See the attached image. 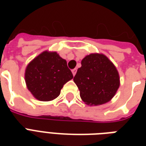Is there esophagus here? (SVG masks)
Here are the masks:
<instances>
[{
	"label": "esophagus",
	"instance_id": "1",
	"mask_svg": "<svg viewBox=\"0 0 146 146\" xmlns=\"http://www.w3.org/2000/svg\"><path fill=\"white\" fill-rule=\"evenodd\" d=\"M76 69H73V70H72V73H73V76H75L76 75Z\"/></svg>",
	"mask_w": 146,
	"mask_h": 146
}]
</instances>
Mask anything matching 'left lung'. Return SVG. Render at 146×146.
Instances as JSON below:
<instances>
[{
	"instance_id": "1",
	"label": "left lung",
	"mask_w": 146,
	"mask_h": 146,
	"mask_svg": "<svg viewBox=\"0 0 146 146\" xmlns=\"http://www.w3.org/2000/svg\"><path fill=\"white\" fill-rule=\"evenodd\" d=\"M73 81L88 105H102L112 99L119 86V73L106 55L91 54L81 61Z\"/></svg>"
}]
</instances>
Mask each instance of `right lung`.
Masks as SVG:
<instances>
[{
    "label": "right lung",
    "instance_id": "1",
    "mask_svg": "<svg viewBox=\"0 0 146 146\" xmlns=\"http://www.w3.org/2000/svg\"><path fill=\"white\" fill-rule=\"evenodd\" d=\"M73 77L66 61L56 52L48 51H44L30 62L25 73L29 91L43 102L57 98L64 84Z\"/></svg>",
    "mask_w": 146,
    "mask_h": 146
}]
</instances>
